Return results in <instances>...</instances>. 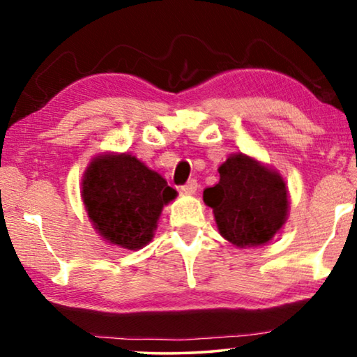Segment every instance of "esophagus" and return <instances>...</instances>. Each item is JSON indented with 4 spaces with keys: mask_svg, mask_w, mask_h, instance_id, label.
Wrapping results in <instances>:
<instances>
[{
    "mask_svg": "<svg viewBox=\"0 0 357 357\" xmlns=\"http://www.w3.org/2000/svg\"><path fill=\"white\" fill-rule=\"evenodd\" d=\"M197 188H198V182H197V180H195V178L188 180L187 183L180 187V190H182L183 193H188V195H193L195 192H197Z\"/></svg>",
    "mask_w": 357,
    "mask_h": 357,
    "instance_id": "obj_1",
    "label": "esophagus"
}]
</instances>
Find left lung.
<instances>
[{
    "mask_svg": "<svg viewBox=\"0 0 357 357\" xmlns=\"http://www.w3.org/2000/svg\"><path fill=\"white\" fill-rule=\"evenodd\" d=\"M219 182L203 192L219 234L238 248L265 245L289 211L286 182L250 155L231 154L218 169Z\"/></svg>",
    "mask_w": 357,
    "mask_h": 357,
    "instance_id": "obj_1",
    "label": "left lung"
}]
</instances>
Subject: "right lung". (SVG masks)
Here are the masks:
<instances>
[{
    "instance_id": "obj_1",
    "label": "right lung",
    "mask_w": 357,
    "mask_h": 357,
    "mask_svg": "<svg viewBox=\"0 0 357 357\" xmlns=\"http://www.w3.org/2000/svg\"><path fill=\"white\" fill-rule=\"evenodd\" d=\"M81 197L92 226L105 242L138 250L154 237L164 204L177 192L135 155L107 153L91 160Z\"/></svg>"
}]
</instances>
